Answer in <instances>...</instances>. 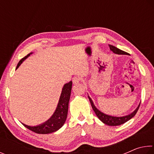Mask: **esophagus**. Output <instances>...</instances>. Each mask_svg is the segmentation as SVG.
<instances>
[{"instance_id":"1","label":"esophagus","mask_w":154,"mask_h":154,"mask_svg":"<svg viewBox=\"0 0 154 154\" xmlns=\"http://www.w3.org/2000/svg\"><path fill=\"white\" fill-rule=\"evenodd\" d=\"M80 81H81V79L79 77H74L72 78V83H73L74 84H77L78 83H79Z\"/></svg>"}]
</instances>
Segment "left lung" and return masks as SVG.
Listing matches in <instances>:
<instances>
[{"label":"left lung","mask_w":154,"mask_h":154,"mask_svg":"<svg viewBox=\"0 0 154 154\" xmlns=\"http://www.w3.org/2000/svg\"><path fill=\"white\" fill-rule=\"evenodd\" d=\"M109 48H110L111 51H113L114 54H119V55H128L127 52L122 51V50H121V49L117 48L116 47L111 45H109ZM88 98H89L90 102L91 103V105H92L93 110L94 111L96 116L98 117V119H100L101 122H103L104 124L108 125V126H119V125L123 124L125 123V122H126L128 120H130V119L133 118L135 115H136V113H137V111L139 110V108L140 106V104H139V106H138V107L135 109V110L132 112V113H131L129 115H128V116H122V117H115V116H109V115L103 113V112L99 111L98 109L96 107L95 105H94L93 101L89 96H88Z\"/></svg>","instance_id":"1"}]
</instances>
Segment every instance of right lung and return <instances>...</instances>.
<instances>
[{
  "instance_id": "obj_1",
  "label": "right lung",
  "mask_w": 154,
  "mask_h": 154,
  "mask_svg": "<svg viewBox=\"0 0 154 154\" xmlns=\"http://www.w3.org/2000/svg\"><path fill=\"white\" fill-rule=\"evenodd\" d=\"M31 54L32 53L28 54L26 56L20 60L17 65L16 69L20 66V64L22 63L23 61H24L28 56H30ZM71 89L72 82L64 84L63 88H62L60 97L59 102L56 111L48 121L36 126H28V125H26L24 124H22L26 128H27L28 129L37 134H49L59 130L63 126L67 118L68 109H69V103L70 96H71Z\"/></svg>"
}]
</instances>
